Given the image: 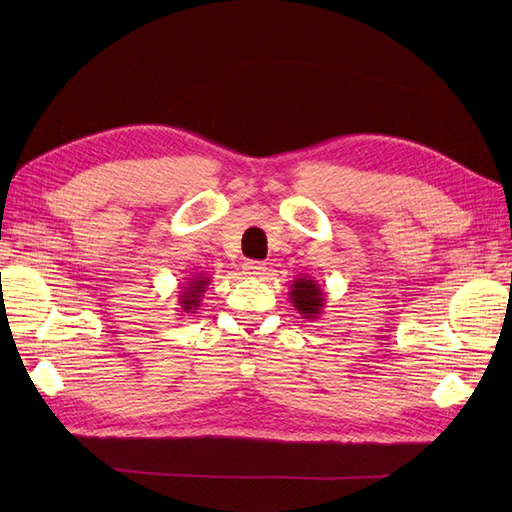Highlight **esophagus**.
I'll use <instances>...</instances> for the list:
<instances>
[{
	"mask_svg": "<svg viewBox=\"0 0 512 512\" xmlns=\"http://www.w3.org/2000/svg\"><path fill=\"white\" fill-rule=\"evenodd\" d=\"M243 273L262 280V277L267 275V265H265V262H260V260H247V262H243Z\"/></svg>",
	"mask_w": 512,
	"mask_h": 512,
	"instance_id": "1",
	"label": "esophagus"
}]
</instances>
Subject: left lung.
Returning a JSON list of instances; mask_svg holds the SVG:
<instances>
[{
    "label": "left lung",
    "instance_id": "1",
    "mask_svg": "<svg viewBox=\"0 0 512 512\" xmlns=\"http://www.w3.org/2000/svg\"><path fill=\"white\" fill-rule=\"evenodd\" d=\"M290 301L297 307V312L303 318L316 320L324 314V303H327V292L324 288L307 275H299L290 284Z\"/></svg>",
    "mask_w": 512,
    "mask_h": 512
}]
</instances>
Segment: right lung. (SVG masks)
<instances>
[{
  "label": "right lung",
  "instance_id": "1",
  "mask_svg": "<svg viewBox=\"0 0 512 512\" xmlns=\"http://www.w3.org/2000/svg\"><path fill=\"white\" fill-rule=\"evenodd\" d=\"M211 284V277H207V273H196L192 277H188V282L181 286L179 292V307L177 312L181 314H196V309L203 303V294L207 292Z\"/></svg>",
  "mask_w": 512,
  "mask_h": 512
}]
</instances>
